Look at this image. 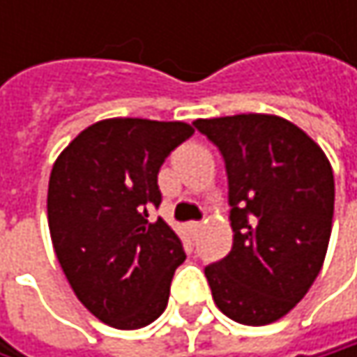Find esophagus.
<instances>
[{"instance_id": "obj_1", "label": "esophagus", "mask_w": 357, "mask_h": 357, "mask_svg": "<svg viewBox=\"0 0 357 357\" xmlns=\"http://www.w3.org/2000/svg\"><path fill=\"white\" fill-rule=\"evenodd\" d=\"M185 227H188V231H190V234H196V231H198V229L202 227V223H198V221H190V223H188Z\"/></svg>"}]
</instances>
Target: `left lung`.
Returning <instances> with one entry per match:
<instances>
[{
	"label": "left lung",
	"mask_w": 357,
	"mask_h": 357,
	"mask_svg": "<svg viewBox=\"0 0 357 357\" xmlns=\"http://www.w3.org/2000/svg\"><path fill=\"white\" fill-rule=\"evenodd\" d=\"M227 174L231 252L204 266L213 300L231 321L285 317L310 289L326 254L335 179L321 146L277 115L196 119Z\"/></svg>",
	"instance_id": "1"
}]
</instances>
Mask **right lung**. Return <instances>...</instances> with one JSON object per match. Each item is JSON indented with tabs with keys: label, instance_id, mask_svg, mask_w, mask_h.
<instances>
[{
	"label": "right lung",
	"instance_id": "obj_1",
	"mask_svg": "<svg viewBox=\"0 0 357 357\" xmlns=\"http://www.w3.org/2000/svg\"><path fill=\"white\" fill-rule=\"evenodd\" d=\"M194 134L183 121L119 117L80 132L57 157L47 217L57 260L78 300L105 324L140 328L163 314L185 260L159 208L157 176Z\"/></svg>",
	"mask_w": 357,
	"mask_h": 357
}]
</instances>
